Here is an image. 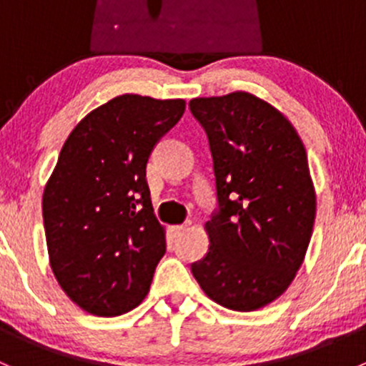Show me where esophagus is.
<instances>
[{
	"instance_id": "34e87169",
	"label": "esophagus",
	"mask_w": 366,
	"mask_h": 366,
	"mask_svg": "<svg viewBox=\"0 0 366 366\" xmlns=\"http://www.w3.org/2000/svg\"><path fill=\"white\" fill-rule=\"evenodd\" d=\"M189 224H191V223H184V224H173V227H172V232H173V234H175V235H179V234H182V232L186 230V228H189Z\"/></svg>"
}]
</instances>
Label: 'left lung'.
Wrapping results in <instances>:
<instances>
[{
  "label": "left lung",
  "instance_id": "8db88e82",
  "mask_svg": "<svg viewBox=\"0 0 366 366\" xmlns=\"http://www.w3.org/2000/svg\"><path fill=\"white\" fill-rule=\"evenodd\" d=\"M189 108L209 136L221 207L205 223L209 252L191 272L214 302L254 312L289 289L312 239L306 149L289 118L249 92L198 97Z\"/></svg>",
  "mask_w": 366,
  "mask_h": 366
}]
</instances>
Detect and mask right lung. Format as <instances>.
<instances>
[{
  "label": "right lung",
  "mask_w": 366,
  "mask_h": 366,
  "mask_svg": "<svg viewBox=\"0 0 366 366\" xmlns=\"http://www.w3.org/2000/svg\"><path fill=\"white\" fill-rule=\"evenodd\" d=\"M186 112L184 99L124 94L72 129L44 187L49 265L84 312L117 317L149 294L166 252L147 161Z\"/></svg>",
  "instance_id": "1"
}]
</instances>
